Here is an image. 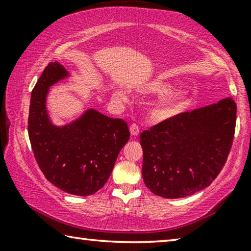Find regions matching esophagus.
<instances>
[{
    "label": "esophagus",
    "mask_w": 251,
    "mask_h": 251,
    "mask_svg": "<svg viewBox=\"0 0 251 251\" xmlns=\"http://www.w3.org/2000/svg\"><path fill=\"white\" fill-rule=\"evenodd\" d=\"M131 136H137L139 134V127L137 124H131L129 127Z\"/></svg>",
    "instance_id": "34e87169"
}]
</instances>
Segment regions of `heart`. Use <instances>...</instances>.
<instances>
[{"label":"heart","mask_w":251,"mask_h":251,"mask_svg":"<svg viewBox=\"0 0 251 251\" xmlns=\"http://www.w3.org/2000/svg\"><path fill=\"white\" fill-rule=\"evenodd\" d=\"M174 85L166 79H155L147 84L145 90L155 95H164L151 109V117L155 122H166L176 117L186 107L188 91L185 88L173 90ZM115 96H124L122 91H115Z\"/></svg>","instance_id":"obj_1"}]
</instances>
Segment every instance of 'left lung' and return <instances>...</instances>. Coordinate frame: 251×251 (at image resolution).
<instances>
[{
    "label": "left lung",
    "instance_id": "left-lung-1",
    "mask_svg": "<svg viewBox=\"0 0 251 251\" xmlns=\"http://www.w3.org/2000/svg\"><path fill=\"white\" fill-rule=\"evenodd\" d=\"M236 103L225 99L178 114L141 134L144 182L164 198L205 189L222 171L233 141Z\"/></svg>",
    "mask_w": 251,
    "mask_h": 251
}]
</instances>
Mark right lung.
<instances>
[{"instance_id": "right-lung-1", "label": "right lung", "mask_w": 251, "mask_h": 251, "mask_svg": "<svg viewBox=\"0 0 251 251\" xmlns=\"http://www.w3.org/2000/svg\"><path fill=\"white\" fill-rule=\"evenodd\" d=\"M67 77L70 73L58 62L45 67L32 91L28 137L46 179L67 194L90 196L106 184L129 130L125 121L94 108L66 125L53 124L46 97L50 86Z\"/></svg>"}]
</instances>
